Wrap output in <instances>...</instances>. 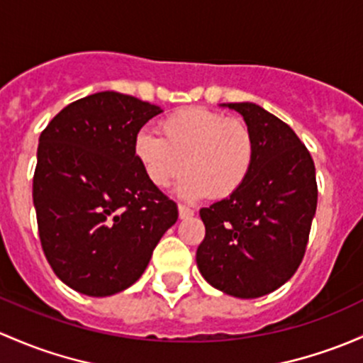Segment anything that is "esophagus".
<instances>
[{
    "mask_svg": "<svg viewBox=\"0 0 363 363\" xmlns=\"http://www.w3.org/2000/svg\"><path fill=\"white\" fill-rule=\"evenodd\" d=\"M193 213H194L193 208L186 207V205H179V217H181V219H189Z\"/></svg>",
    "mask_w": 363,
    "mask_h": 363,
    "instance_id": "34e87169",
    "label": "esophagus"
}]
</instances>
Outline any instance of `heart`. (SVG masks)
<instances>
[{"instance_id":"b5f03b06","label":"heart","mask_w":363,"mask_h":363,"mask_svg":"<svg viewBox=\"0 0 363 363\" xmlns=\"http://www.w3.org/2000/svg\"><path fill=\"white\" fill-rule=\"evenodd\" d=\"M160 137L140 132L133 152L156 188H167L186 170L177 193L194 200L205 194L220 200L235 194L249 179L255 139L240 118L205 108H186L158 125Z\"/></svg>"}]
</instances>
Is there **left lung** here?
I'll use <instances>...</instances> for the list:
<instances>
[{
  "label": "left lung",
  "instance_id": "obj_1",
  "mask_svg": "<svg viewBox=\"0 0 363 363\" xmlns=\"http://www.w3.org/2000/svg\"><path fill=\"white\" fill-rule=\"evenodd\" d=\"M220 106L250 127L255 158L238 191L200 211L196 264L217 291L255 299L291 280L303 261L318 198L315 163L292 128L261 106Z\"/></svg>",
  "mask_w": 363,
  "mask_h": 363
}]
</instances>
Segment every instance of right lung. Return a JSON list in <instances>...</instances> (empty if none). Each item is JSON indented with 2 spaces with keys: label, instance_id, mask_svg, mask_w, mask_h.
<instances>
[{
  "label": "right lung",
  "instance_id": "right-lung-1",
  "mask_svg": "<svg viewBox=\"0 0 363 363\" xmlns=\"http://www.w3.org/2000/svg\"><path fill=\"white\" fill-rule=\"evenodd\" d=\"M162 108L118 91L66 106L41 132L33 179L41 247L72 291L106 297L135 284L177 205L147 181L133 152Z\"/></svg>",
  "mask_w": 363,
  "mask_h": 363
}]
</instances>
